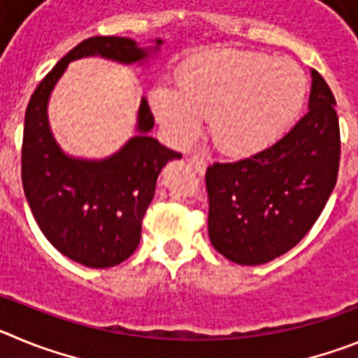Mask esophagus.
Returning <instances> with one entry per match:
<instances>
[{
    "label": "esophagus",
    "mask_w": 358,
    "mask_h": 358,
    "mask_svg": "<svg viewBox=\"0 0 358 358\" xmlns=\"http://www.w3.org/2000/svg\"><path fill=\"white\" fill-rule=\"evenodd\" d=\"M188 163L192 164L195 169V172L197 173H204L206 172V166H208V161L206 157L201 156V154H194V156L188 157Z\"/></svg>",
    "instance_id": "1"
}]
</instances>
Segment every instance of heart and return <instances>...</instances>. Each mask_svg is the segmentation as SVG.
Wrapping results in <instances>:
<instances>
[{"instance_id":"1","label":"heart","mask_w":358,"mask_h":358,"mask_svg":"<svg viewBox=\"0 0 358 358\" xmlns=\"http://www.w3.org/2000/svg\"><path fill=\"white\" fill-rule=\"evenodd\" d=\"M179 90L157 85L152 109L173 138L189 141L211 120V138L231 156H251L276 143L297 118L306 94L305 75L287 59L222 50L189 61Z\"/></svg>"}]
</instances>
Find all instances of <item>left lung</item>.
<instances>
[{"label":"left lung","mask_w":358,"mask_h":358,"mask_svg":"<svg viewBox=\"0 0 358 358\" xmlns=\"http://www.w3.org/2000/svg\"><path fill=\"white\" fill-rule=\"evenodd\" d=\"M334 106V93L312 69L308 113L281 140L243 159L208 166V233L227 260L267 264L312 229L339 173Z\"/></svg>","instance_id":"1"}]
</instances>
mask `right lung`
Segmentation results:
<instances>
[{
  "mask_svg": "<svg viewBox=\"0 0 358 358\" xmlns=\"http://www.w3.org/2000/svg\"><path fill=\"white\" fill-rule=\"evenodd\" d=\"M163 41L156 39L154 52ZM100 55L123 64L140 62L148 50L129 37L96 36L82 41L39 82L24 115L21 179L36 222L57 251L85 267H115L127 260L141 238L161 169L181 154L148 136L154 116L141 98L138 132L102 161L66 156L48 125L50 93L68 64Z\"/></svg>",
  "mask_w": 358,
  "mask_h": 358,
  "instance_id": "1",
  "label": "right lung"
}]
</instances>
